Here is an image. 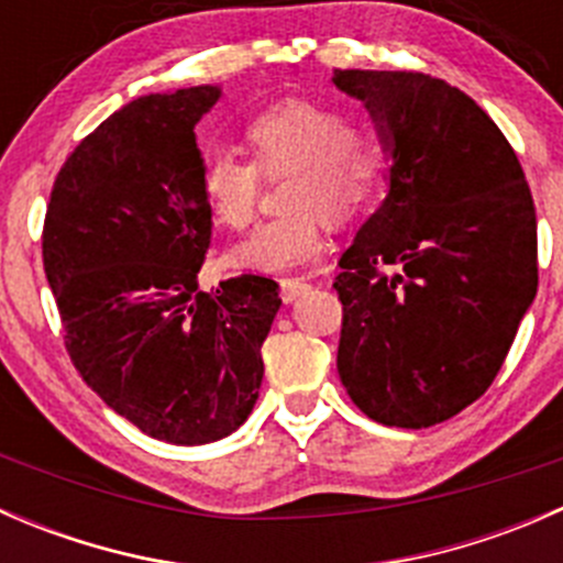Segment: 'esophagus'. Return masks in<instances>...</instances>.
I'll list each match as a JSON object with an SVG mask.
<instances>
[{
  "label": "esophagus",
  "mask_w": 563,
  "mask_h": 563,
  "mask_svg": "<svg viewBox=\"0 0 563 563\" xmlns=\"http://www.w3.org/2000/svg\"><path fill=\"white\" fill-rule=\"evenodd\" d=\"M308 288H310V283L302 280V277H283V280H280L283 302H286V305L297 302V299L302 297V294L308 291Z\"/></svg>",
  "instance_id": "esophagus-1"
}]
</instances>
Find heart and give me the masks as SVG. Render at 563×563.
I'll return each mask as SVG.
<instances>
[{
    "instance_id": "1",
    "label": "heart",
    "mask_w": 563,
    "mask_h": 563,
    "mask_svg": "<svg viewBox=\"0 0 563 563\" xmlns=\"http://www.w3.org/2000/svg\"><path fill=\"white\" fill-rule=\"evenodd\" d=\"M250 163L234 152L203 161L201 192L214 223L242 231L258 207L261 176L288 174L283 203L288 212L261 223L231 247V266L283 275L321 255L323 220L349 223L371 207L384 168L387 141L367 119H343L332 106L286 100L245 128Z\"/></svg>"
}]
</instances>
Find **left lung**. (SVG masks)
I'll use <instances>...</instances> for the list:
<instances>
[{
	"instance_id": "left-lung-1",
	"label": "left lung",
	"mask_w": 563,
	"mask_h": 563,
	"mask_svg": "<svg viewBox=\"0 0 563 563\" xmlns=\"http://www.w3.org/2000/svg\"><path fill=\"white\" fill-rule=\"evenodd\" d=\"M389 150V192L340 258L338 373L389 428H430L482 397L537 297V214L518 155L457 87L334 70Z\"/></svg>"
}]
</instances>
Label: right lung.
<instances>
[{"mask_svg": "<svg viewBox=\"0 0 563 563\" xmlns=\"http://www.w3.org/2000/svg\"><path fill=\"white\" fill-rule=\"evenodd\" d=\"M218 87L113 111L56 174L43 266L84 382L141 433L196 446L234 433L258 400L277 283L198 288L212 240L192 128Z\"/></svg>", "mask_w": 563, "mask_h": 563, "instance_id": "add662e5", "label": "right lung"}]
</instances>
